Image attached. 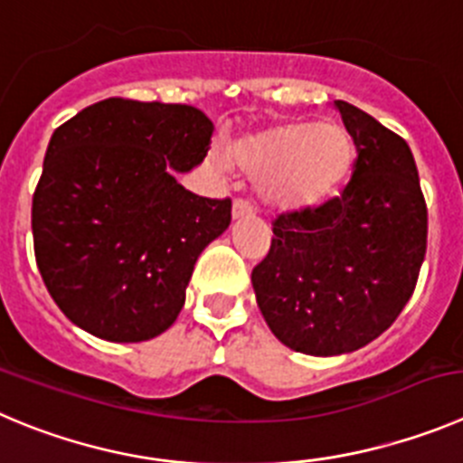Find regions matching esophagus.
Returning a JSON list of instances; mask_svg holds the SVG:
<instances>
[{
    "instance_id": "obj_1",
    "label": "esophagus",
    "mask_w": 463,
    "mask_h": 463,
    "mask_svg": "<svg viewBox=\"0 0 463 463\" xmlns=\"http://www.w3.org/2000/svg\"><path fill=\"white\" fill-rule=\"evenodd\" d=\"M251 205L246 201H235L232 203V219H244V217H251Z\"/></svg>"
}]
</instances>
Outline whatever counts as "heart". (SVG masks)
<instances>
[{
  "instance_id": "b5f03b06",
  "label": "heart",
  "mask_w": 463,
  "mask_h": 463,
  "mask_svg": "<svg viewBox=\"0 0 463 463\" xmlns=\"http://www.w3.org/2000/svg\"><path fill=\"white\" fill-rule=\"evenodd\" d=\"M226 159L258 183L269 207L306 212L334 198L347 183L356 146L340 125L285 120L237 139Z\"/></svg>"
}]
</instances>
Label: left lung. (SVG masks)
Masks as SVG:
<instances>
[{
	"label": "left lung",
	"instance_id": "left-lung-1",
	"mask_svg": "<svg viewBox=\"0 0 463 463\" xmlns=\"http://www.w3.org/2000/svg\"><path fill=\"white\" fill-rule=\"evenodd\" d=\"M356 146L338 198L274 222L253 269L271 334L308 356L356 352L411 299L427 249V205L407 141L345 100L334 102Z\"/></svg>",
	"mask_w": 463,
	"mask_h": 463
}]
</instances>
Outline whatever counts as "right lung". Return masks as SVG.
Returning <instances> with one entry per match:
<instances>
[{
  "instance_id": "right-lung-1",
  "label": "right lung",
  "mask_w": 463,
  "mask_h": 463,
  "mask_svg": "<svg viewBox=\"0 0 463 463\" xmlns=\"http://www.w3.org/2000/svg\"><path fill=\"white\" fill-rule=\"evenodd\" d=\"M212 120L189 105L95 102L56 128L32 207L36 265L61 313L109 343L175 322L194 265L231 226V201L184 189Z\"/></svg>"
}]
</instances>
